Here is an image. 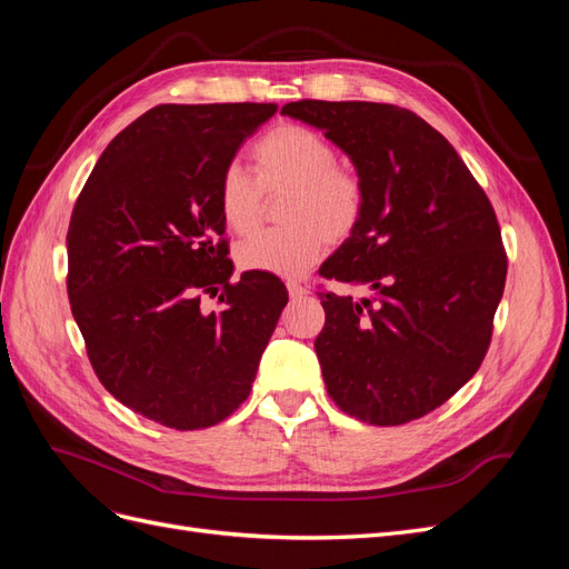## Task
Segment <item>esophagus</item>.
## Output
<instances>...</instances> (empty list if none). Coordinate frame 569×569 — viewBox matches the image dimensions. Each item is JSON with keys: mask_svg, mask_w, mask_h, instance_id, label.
<instances>
[{"mask_svg": "<svg viewBox=\"0 0 569 569\" xmlns=\"http://www.w3.org/2000/svg\"><path fill=\"white\" fill-rule=\"evenodd\" d=\"M287 291H289L291 299H299V297H306L308 291H311V287L303 284V282H297V280H289L287 282Z\"/></svg>", "mask_w": 569, "mask_h": 569, "instance_id": "obj_1", "label": "esophagus"}]
</instances>
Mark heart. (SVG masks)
Returning <instances> with one entry per match:
<instances>
[{
    "label": "heart",
    "instance_id": "heart-1",
    "mask_svg": "<svg viewBox=\"0 0 569 569\" xmlns=\"http://www.w3.org/2000/svg\"><path fill=\"white\" fill-rule=\"evenodd\" d=\"M253 178L237 163L218 180V211L228 230L249 234L263 218V194L287 192L284 228L258 232L237 249V263L274 278H299L318 263L325 244H341L366 216L368 189L356 170L341 168L330 140L311 128L280 126L256 140Z\"/></svg>",
    "mask_w": 569,
    "mask_h": 569
}]
</instances>
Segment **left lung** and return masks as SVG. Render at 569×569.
<instances>
[{
  "mask_svg": "<svg viewBox=\"0 0 569 569\" xmlns=\"http://www.w3.org/2000/svg\"><path fill=\"white\" fill-rule=\"evenodd\" d=\"M349 153L368 189L358 230L320 268L370 297L318 291L316 353L332 401L393 427L432 412L485 360L508 256L485 189L420 116L375 101L282 107Z\"/></svg>",
  "mask_w": 569,
  "mask_h": 569,
  "instance_id": "8db88e82",
  "label": "left lung"
}]
</instances>
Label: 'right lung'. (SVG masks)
Wrapping results in <instances>:
<instances>
[{
  "label": "right lung",
  "mask_w": 569,
  "mask_h": 569,
  "mask_svg": "<svg viewBox=\"0 0 569 569\" xmlns=\"http://www.w3.org/2000/svg\"><path fill=\"white\" fill-rule=\"evenodd\" d=\"M274 111L153 107L113 137L73 206L66 289L90 363L120 403L180 432L247 401L289 299L274 274L230 282L218 211L222 170Z\"/></svg>",
  "instance_id": "obj_1"
}]
</instances>
